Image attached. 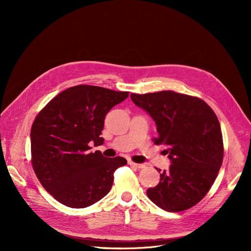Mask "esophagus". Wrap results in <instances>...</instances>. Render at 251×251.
I'll return each instance as SVG.
<instances>
[{
    "label": "esophagus",
    "instance_id": "1",
    "mask_svg": "<svg viewBox=\"0 0 251 251\" xmlns=\"http://www.w3.org/2000/svg\"><path fill=\"white\" fill-rule=\"evenodd\" d=\"M128 164H130L131 166H133V168H136V169H143L144 166V164H141V163H135V162H133V161H130L128 162Z\"/></svg>",
    "mask_w": 251,
    "mask_h": 251
}]
</instances>
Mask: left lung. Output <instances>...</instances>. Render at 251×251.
Here are the masks:
<instances>
[{"label": "left lung", "instance_id": "obj_1", "mask_svg": "<svg viewBox=\"0 0 251 251\" xmlns=\"http://www.w3.org/2000/svg\"><path fill=\"white\" fill-rule=\"evenodd\" d=\"M157 126L156 144L165 147L171 166L159 170L160 182L147 191L157 206L171 211L193 207L208 193L223 161V138L218 117L198 97L173 92L131 94Z\"/></svg>", "mask_w": 251, "mask_h": 251}]
</instances>
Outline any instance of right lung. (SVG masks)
Here are the masks:
<instances>
[{
	"label": "right lung",
	"mask_w": 251,
	"mask_h": 251,
	"mask_svg": "<svg viewBox=\"0 0 251 251\" xmlns=\"http://www.w3.org/2000/svg\"><path fill=\"white\" fill-rule=\"evenodd\" d=\"M127 96L128 92L79 85L57 94L37 114L30 133L32 166L55 200L83 208L108 195L114 172L126 160L92 153L90 143H103L105 115Z\"/></svg>",
	"instance_id": "add662e5"
}]
</instances>
